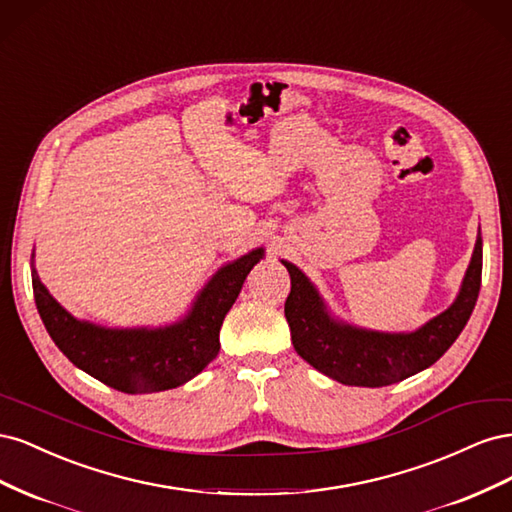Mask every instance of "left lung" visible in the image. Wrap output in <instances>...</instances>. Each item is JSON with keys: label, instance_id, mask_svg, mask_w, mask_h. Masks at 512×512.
Instances as JSON below:
<instances>
[{"label": "left lung", "instance_id": "1", "mask_svg": "<svg viewBox=\"0 0 512 512\" xmlns=\"http://www.w3.org/2000/svg\"><path fill=\"white\" fill-rule=\"evenodd\" d=\"M284 265L290 273L284 314L301 359L342 384L386 386L423 371L453 346L478 299L483 245L478 237L457 301L425 327L399 335L361 331L331 320L307 277L290 262Z\"/></svg>", "mask_w": 512, "mask_h": 512}]
</instances>
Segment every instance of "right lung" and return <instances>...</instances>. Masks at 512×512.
Wrapping results in <instances>:
<instances>
[{"mask_svg":"<svg viewBox=\"0 0 512 512\" xmlns=\"http://www.w3.org/2000/svg\"><path fill=\"white\" fill-rule=\"evenodd\" d=\"M262 250L226 265L200 292L190 316L158 331H113L79 322L32 271L34 299L46 331L68 359L121 393H158L192 380L220 352V329Z\"/></svg>","mask_w":512,"mask_h":512,"instance_id":"add662e5","label":"right lung"}]
</instances>
